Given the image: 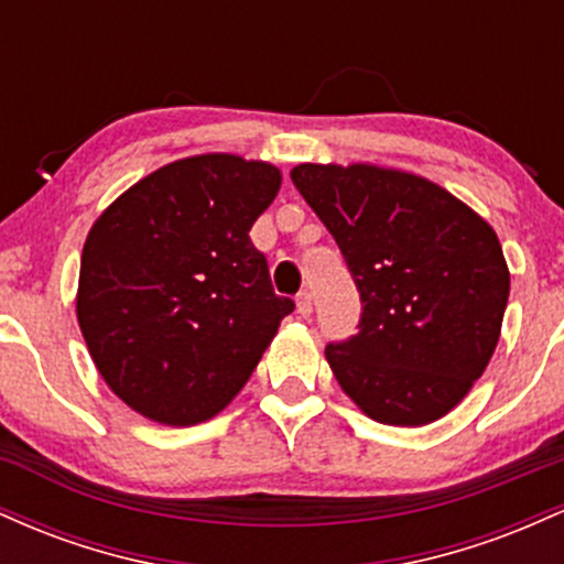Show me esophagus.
Wrapping results in <instances>:
<instances>
[{
	"label": "esophagus",
	"instance_id": "1",
	"mask_svg": "<svg viewBox=\"0 0 564 564\" xmlns=\"http://www.w3.org/2000/svg\"><path fill=\"white\" fill-rule=\"evenodd\" d=\"M296 313H300L302 318H307V315L313 313V294H310V291H302V294L296 296Z\"/></svg>",
	"mask_w": 564,
	"mask_h": 564
}]
</instances>
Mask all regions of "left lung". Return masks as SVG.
Wrapping results in <instances>:
<instances>
[{
	"mask_svg": "<svg viewBox=\"0 0 564 564\" xmlns=\"http://www.w3.org/2000/svg\"><path fill=\"white\" fill-rule=\"evenodd\" d=\"M291 180L364 304L358 334L326 347L336 381L373 422H437L482 377L501 334L509 268L494 228L408 172L300 164Z\"/></svg>",
	"mask_w": 564,
	"mask_h": 564,
	"instance_id": "obj_1",
	"label": "left lung"
}]
</instances>
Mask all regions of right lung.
Instances as JSON below:
<instances>
[{
    "instance_id": "right-lung-1",
    "label": "right lung",
    "mask_w": 564,
    "mask_h": 564,
    "mask_svg": "<svg viewBox=\"0 0 564 564\" xmlns=\"http://www.w3.org/2000/svg\"><path fill=\"white\" fill-rule=\"evenodd\" d=\"M281 172L204 153L161 166L97 217L76 318L97 371L132 411L170 426L217 416L294 310L249 230Z\"/></svg>"
}]
</instances>
